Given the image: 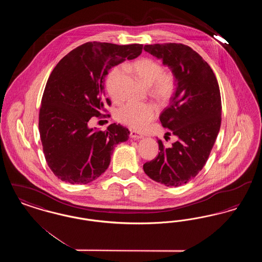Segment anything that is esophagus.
<instances>
[{
  "label": "esophagus",
  "mask_w": 262,
  "mask_h": 262,
  "mask_svg": "<svg viewBox=\"0 0 262 262\" xmlns=\"http://www.w3.org/2000/svg\"><path fill=\"white\" fill-rule=\"evenodd\" d=\"M129 137H132V138H135V139H140V138L143 137L141 135H139L138 133H137V132H135V130H130Z\"/></svg>",
  "instance_id": "34e87169"
}]
</instances>
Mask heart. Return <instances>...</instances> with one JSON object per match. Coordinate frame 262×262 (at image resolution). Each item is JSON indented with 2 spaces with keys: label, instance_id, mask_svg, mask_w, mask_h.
Returning a JSON list of instances; mask_svg holds the SVG:
<instances>
[{
  "label": "heart",
  "instance_id": "obj_1",
  "mask_svg": "<svg viewBox=\"0 0 262 262\" xmlns=\"http://www.w3.org/2000/svg\"><path fill=\"white\" fill-rule=\"evenodd\" d=\"M125 70H132L139 79L147 86L155 98L165 102L172 97L176 89L177 77L173 72L164 71L162 63L151 59L143 58L132 64H125ZM123 78L121 68H114L106 79V88L114 100L120 98V86ZM158 108L153 103L127 102L116 112V119L133 128H145L157 117Z\"/></svg>",
  "mask_w": 262,
  "mask_h": 262
}]
</instances>
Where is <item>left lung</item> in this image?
<instances>
[{"label": "left lung", "mask_w": 262, "mask_h": 262, "mask_svg": "<svg viewBox=\"0 0 262 262\" xmlns=\"http://www.w3.org/2000/svg\"><path fill=\"white\" fill-rule=\"evenodd\" d=\"M177 77L171 104L160 121L178 137L171 146L158 140V155L143 165L145 174L167 187L188 183L202 170L221 125V95L217 78L200 54L181 43L145 45ZM168 137H165L167 140Z\"/></svg>", "instance_id": "obj_1"}]
</instances>
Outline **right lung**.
I'll return each instance as SVG.
<instances>
[{"mask_svg":"<svg viewBox=\"0 0 262 262\" xmlns=\"http://www.w3.org/2000/svg\"><path fill=\"white\" fill-rule=\"evenodd\" d=\"M142 47L88 42L51 73L41 100L39 133L46 162L62 182L85 185L96 180L109 167L114 147L127 140L129 132L120 124L95 132L88 123L111 105L104 88L109 70L138 57Z\"/></svg>","mask_w":262,"mask_h":262,"instance_id":"right-lung-1","label":"right lung"}]
</instances>
